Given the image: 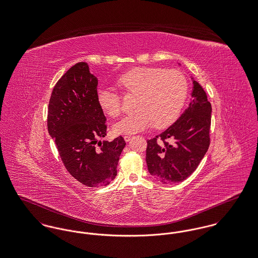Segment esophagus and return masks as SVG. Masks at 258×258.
I'll list each match as a JSON object with an SVG mask.
<instances>
[{
    "label": "esophagus",
    "mask_w": 258,
    "mask_h": 258,
    "mask_svg": "<svg viewBox=\"0 0 258 258\" xmlns=\"http://www.w3.org/2000/svg\"><path fill=\"white\" fill-rule=\"evenodd\" d=\"M132 136H124L123 137V139H124V141H126V142H128L131 139H132Z\"/></svg>",
    "instance_id": "obj_1"
}]
</instances>
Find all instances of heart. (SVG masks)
Masks as SVG:
<instances>
[{
    "label": "heart",
    "instance_id": "obj_1",
    "mask_svg": "<svg viewBox=\"0 0 258 258\" xmlns=\"http://www.w3.org/2000/svg\"><path fill=\"white\" fill-rule=\"evenodd\" d=\"M117 86L126 96H136L137 113L114 125L117 134H136L154 126L164 128L177 119L188 94V83L177 70L160 67H137L117 79ZM97 102L108 116L116 118L122 112L121 97L109 89L99 88Z\"/></svg>",
    "mask_w": 258,
    "mask_h": 258
}]
</instances>
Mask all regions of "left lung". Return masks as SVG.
I'll return each instance as SVG.
<instances>
[{
  "label": "left lung",
  "mask_w": 258,
  "mask_h": 258,
  "mask_svg": "<svg viewBox=\"0 0 258 258\" xmlns=\"http://www.w3.org/2000/svg\"><path fill=\"white\" fill-rule=\"evenodd\" d=\"M193 85V99L178 120L161 135L147 140L148 170L165 184L189 177L210 147L212 104L196 81Z\"/></svg>",
  "instance_id": "8db88e82"
}]
</instances>
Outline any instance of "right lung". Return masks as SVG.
Wrapping results in <instances>:
<instances>
[{
  "label": "right lung",
  "instance_id": "right-lung-1",
  "mask_svg": "<svg viewBox=\"0 0 258 258\" xmlns=\"http://www.w3.org/2000/svg\"><path fill=\"white\" fill-rule=\"evenodd\" d=\"M97 79L86 62H79L61 77L51 92L47 131L54 139L68 172L89 187L106 186L117 175L121 137L109 142L106 117L97 102Z\"/></svg>",
  "mask_w": 258,
  "mask_h": 258
}]
</instances>
